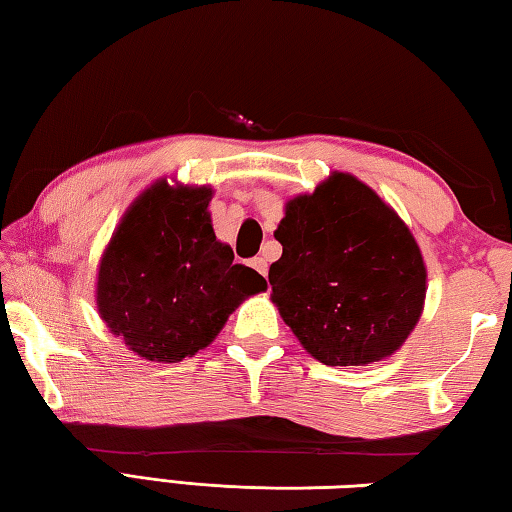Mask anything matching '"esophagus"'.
<instances>
[{
    "label": "esophagus",
    "instance_id": "1",
    "mask_svg": "<svg viewBox=\"0 0 512 512\" xmlns=\"http://www.w3.org/2000/svg\"><path fill=\"white\" fill-rule=\"evenodd\" d=\"M250 266H253L259 275H264V277L268 275V262L264 257H253L250 259Z\"/></svg>",
    "mask_w": 512,
    "mask_h": 512
}]
</instances>
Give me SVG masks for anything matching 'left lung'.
Wrapping results in <instances>:
<instances>
[{
    "instance_id": "1",
    "label": "left lung",
    "mask_w": 512,
    "mask_h": 512,
    "mask_svg": "<svg viewBox=\"0 0 512 512\" xmlns=\"http://www.w3.org/2000/svg\"><path fill=\"white\" fill-rule=\"evenodd\" d=\"M273 302L325 366L393 354L418 323L427 289L420 248L391 207L348 173L287 205L275 230Z\"/></svg>"
}]
</instances>
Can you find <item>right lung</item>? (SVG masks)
Returning a JSON list of instances; mask_svg holds the SVG:
<instances>
[{"label": "right lung", "instance_id": "obj_1", "mask_svg": "<svg viewBox=\"0 0 512 512\" xmlns=\"http://www.w3.org/2000/svg\"><path fill=\"white\" fill-rule=\"evenodd\" d=\"M207 187L153 185L103 253L99 314L149 361H183L210 345L241 300L266 289L214 237Z\"/></svg>", "mask_w": 512, "mask_h": 512}]
</instances>
